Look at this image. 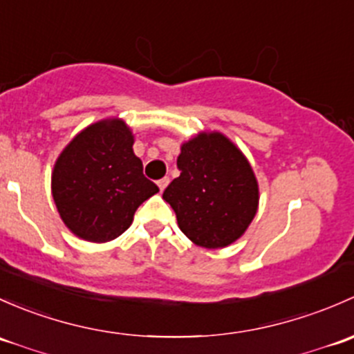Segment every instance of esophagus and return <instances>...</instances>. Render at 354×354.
Instances as JSON below:
<instances>
[{"label": "esophagus", "mask_w": 354, "mask_h": 354, "mask_svg": "<svg viewBox=\"0 0 354 354\" xmlns=\"http://www.w3.org/2000/svg\"><path fill=\"white\" fill-rule=\"evenodd\" d=\"M169 177H163V178H160V180L158 182H156V184H158V189H160V191H163V189H165L167 187V185H169Z\"/></svg>", "instance_id": "34e87169"}]
</instances>
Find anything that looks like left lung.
I'll use <instances>...</instances> for the list:
<instances>
[{
  "instance_id": "left-lung-1",
  "label": "left lung",
  "mask_w": 354,
  "mask_h": 354,
  "mask_svg": "<svg viewBox=\"0 0 354 354\" xmlns=\"http://www.w3.org/2000/svg\"><path fill=\"white\" fill-rule=\"evenodd\" d=\"M180 176L163 192L182 233L204 249L232 245L252 223L259 184L252 165L230 138L201 131L180 145Z\"/></svg>"
}]
</instances>
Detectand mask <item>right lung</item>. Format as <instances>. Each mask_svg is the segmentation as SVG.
<instances>
[{
  "label": "right lung",
  "instance_id": "add662e5",
  "mask_svg": "<svg viewBox=\"0 0 354 354\" xmlns=\"http://www.w3.org/2000/svg\"><path fill=\"white\" fill-rule=\"evenodd\" d=\"M134 134L121 118L80 131L59 153L50 176L54 204L78 239L105 243L133 223L140 204L158 192L133 151Z\"/></svg>",
  "mask_w": 354,
  "mask_h": 354
}]
</instances>
